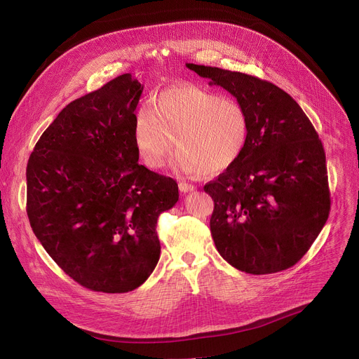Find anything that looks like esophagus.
<instances>
[{
    "mask_svg": "<svg viewBox=\"0 0 359 359\" xmlns=\"http://www.w3.org/2000/svg\"><path fill=\"white\" fill-rule=\"evenodd\" d=\"M178 189H180V191H181V193H189V191H193V190H196V185L181 181V182L178 184Z\"/></svg>",
    "mask_w": 359,
    "mask_h": 359,
    "instance_id": "obj_1",
    "label": "esophagus"
}]
</instances>
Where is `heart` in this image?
Masks as SVG:
<instances>
[{"label":"heart","instance_id":"b5f03b06","mask_svg":"<svg viewBox=\"0 0 359 359\" xmlns=\"http://www.w3.org/2000/svg\"><path fill=\"white\" fill-rule=\"evenodd\" d=\"M248 140L250 116L241 102L194 84L162 90L151 108L134 115L133 142L150 169L162 168L177 143L180 170L216 175L240 161Z\"/></svg>","mask_w":359,"mask_h":359}]
</instances>
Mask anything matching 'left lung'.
I'll return each instance as SVG.
<instances>
[{"label": "left lung", "instance_id": "obj_1", "mask_svg": "<svg viewBox=\"0 0 359 359\" xmlns=\"http://www.w3.org/2000/svg\"><path fill=\"white\" fill-rule=\"evenodd\" d=\"M247 108L250 140L235 165L204 185L210 231L235 269L269 275L297 264L329 217L326 155L301 107L275 84L217 67L187 64Z\"/></svg>", "mask_w": 359, "mask_h": 359}]
</instances>
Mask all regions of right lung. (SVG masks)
<instances>
[{"label": "right lung", "mask_w": 359, "mask_h": 359, "mask_svg": "<svg viewBox=\"0 0 359 359\" xmlns=\"http://www.w3.org/2000/svg\"><path fill=\"white\" fill-rule=\"evenodd\" d=\"M143 86L130 73L70 102L27 162V216L53 260L79 285L123 294L161 257L158 217L178 201L175 180L139 165L134 111Z\"/></svg>", "instance_id": "right-lung-1"}]
</instances>
